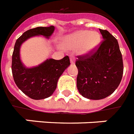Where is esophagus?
Listing matches in <instances>:
<instances>
[{"mask_svg":"<svg viewBox=\"0 0 134 134\" xmlns=\"http://www.w3.org/2000/svg\"><path fill=\"white\" fill-rule=\"evenodd\" d=\"M70 63H71V65H74L75 64V59L74 57H71L70 58Z\"/></svg>","mask_w":134,"mask_h":134,"instance_id":"34e87169","label":"esophagus"}]
</instances>
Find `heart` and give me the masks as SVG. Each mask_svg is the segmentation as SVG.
<instances>
[{
    "instance_id": "b5f03b06",
    "label": "heart",
    "mask_w": 134,
    "mask_h": 134,
    "mask_svg": "<svg viewBox=\"0 0 134 134\" xmlns=\"http://www.w3.org/2000/svg\"><path fill=\"white\" fill-rule=\"evenodd\" d=\"M101 42V35L97 32L88 30H78L62 39V45L65 48L74 49L77 48L81 55H88L94 52Z\"/></svg>"
}]
</instances>
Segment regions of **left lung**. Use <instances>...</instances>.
Instances as JSON below:
<instances>
[{
    "instance_id": "1",
    "label": "left lung",
    "mask_w": 134,
    "mask_h": 134,
    "mask_svg": "<svg viewBox=\"0 0 134 134\" xmlns=\"http://www.w3.org/2000/svg\"><path fill=\"white\" fill-rule=\"evenodd\" d=\"M104 40L92 55L78 56L76 86L83 97L93 100L110 95L120 85L123 74L122 53L116 39L99 29Z\"/></svg>"
}]
</instances>
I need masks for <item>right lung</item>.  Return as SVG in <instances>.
<instances>
[{
	"instance_id": "1",
	"label": "right lung",
	"mask_w": 134,
	"mask_h": 134,
	"mask_svg": "<svg viewBox=\"0 0 134 134\" xmlns=\"http://www.w3.org/2000/svg\"><path fill=\"white\" fill-rule=\"evenodd\" d=\"M55 30L53 26L37 27L27 30L16 41L12 60V71L17 87L32 99L49 97L56 89L59 78L70 65L67 55L57 60L49 58L37 66L26 67L20 58V48L30 37L43 36L48 39Z\"/></svg>"
}]
</instances>
